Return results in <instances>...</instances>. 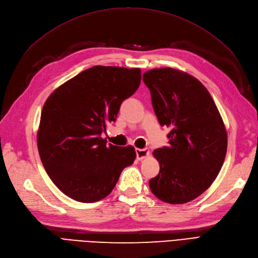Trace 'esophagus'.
I'll return each mask as SVG.
<instances>
[{
    "label": "esophagus",
    "instance_id": "34e87169",
    "mask_svg": "<svg viewBox=\"0 0 258 258\" xmlns=\"http://www.w3.org/2000/svg\"><path fill=\"white\" fill-rule=\"evenodd\" d=\"M136 154H137L138 160H142L148 157V155H150V150H148V148H137Z\"/></svg>",
    "mask_w": 258,
    "mask_h": 258
}]
</instances>
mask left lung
Returning a JSON list of instances; mask_svg holds the SVG:
<instances>
[{
	"mask_svg": "<svg viewBox=\"0 0 258 258\" xmlns=\"http://www.w3.org/2000/svg\"><path fill=\"white\" fill-rule=\"evenodd\" d=\"M158 121L170 128L169 146L155 150L160 170L150 179L156 197L171 205L191 201L218 175L227 152V132L207 88L171 68L143 74Z\"/></svg>",
	"mask_w": 258,
	"mask_h": 258,
	"instance_id": "left-lung-1",
	"label": "left lung"
}]
</instances>
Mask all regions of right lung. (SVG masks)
Masks as SVG:
<instances>
[{"instance_id": "right-lung-1", "label": "right lung", "mask_w": 258, "mask_h": 258, "mask_svg": "<svg viewBox=\"0 0 258 258\" xmlns=\"http://www.w3.org/2000/svg\"><path fill=\"white\" fill-rule=\"evenodd\" d=\"M140 83V69L96 66L62 84L46 100L38 153L48 176L68 197L85 204L105 198L123 168L134 163L135 147L106 144L101 135Z\"/></svg>"}]
</instances>
